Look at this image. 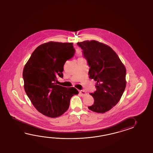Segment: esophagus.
Here are the masks:
<instances>
[{
    "label": "esophagus",
    "mask_w": 153,
    "mask_h": 153,
    "mask_svg": "<svg viewBox=\"0 0 153 153\" xmlns=\"http://www.w3.org/2000/svg\"><path fill=\"white\" fill-rule=\"evenodd\" d=\"M79 93L80 94L82 97H84L87 94L86 92L85 91H84V90H80V91H79Z\"/></svg>",
    "instance_id": "obj_1"
}]
</instances>
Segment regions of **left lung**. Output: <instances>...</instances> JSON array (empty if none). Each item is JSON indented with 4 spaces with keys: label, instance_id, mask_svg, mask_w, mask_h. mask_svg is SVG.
Returning a JSON list of instances; mask_svg holds the SVG:
<instances>
[{
    "label": "left lung",
    "instance_id": "obj_1",
    "mask_svg": "<svg viewBox=\"0 0 153 153\" xmlns=\"http://www.w3.org/2000/svg\"><path fill=\"white\" fill-rule=\"evenodd\" d=\"M90 67L89 77L96 81V91L90 94L94 103L88 108L103 113L120 101L126 88V71L114 50L95 40L78 42Z\"/></svg>",
    "mask_w": 153,
    "mask_h": 153
}]
</instances>
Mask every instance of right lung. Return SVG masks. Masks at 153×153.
<instances>
[{
	"label": "right lung",
	"instance_id": "add662e5",
	"mask_svg": "<svg viewBox=\"0 0 153 153\" xmlns=\"http://www.w3.org/2000/svg\"><path fill=\"white\" fill-rule=\"evenodd\" d=\"M75 52L72 43L47 42L36 48L24 67L25 90L36 110L44 115L61 116L68 109L72 96L79 94L75 88L55 82L57 76L63 78L64 65Z\"/></svg>",
	"mask_w": 153,
	"mask_h": 153
}]
</instances>
